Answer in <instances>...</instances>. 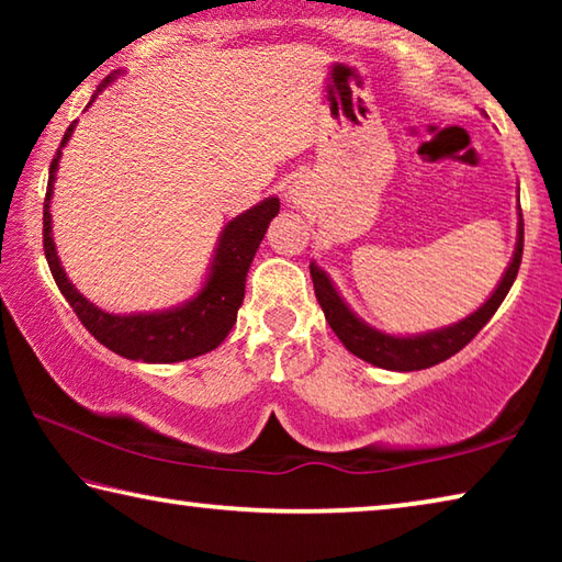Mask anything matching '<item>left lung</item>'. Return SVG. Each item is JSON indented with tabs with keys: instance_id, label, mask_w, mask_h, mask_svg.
I'll list each match as a JSON object with an SVG mask.
<instances>
[{
	"instance_id": "8db88e82",
	"label": "left lung",
	"mask_w": 562,
	"mask_h": 562,
	"mask_svg": "<svg viewBox=\"0 0 562 562\" xmlns=\"http://www.w3.org/2000/svg\"><path fill=\"white\" fill-rule=\"evenodd\" d=\"M518 217L520 221L516 252H513L508 270L503 272L498 288L493 290L491 297L465 319L449 327L424 331V335L394 337L386 335V331L369 327L367 322L359 319L355 312L347 307V302L339 297V292L327 278V272L319 270L315 262H310V274L312 282H315L317 302L322 312H325L331 331H335L341 339V345H345L351 355L369 361V364H374L379 369H392V372H418V369H429L434 364H439V361L453 357L456 351H461L483 327H486V322L496 315L501 302L506 300L510 284L516 282L522 258V215L518 213Z\"/></svg>"
}]
</instances>
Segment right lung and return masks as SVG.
<instances>
[{
  "label": "right lung",
  "instance_id": "add662e5",
  "mask_svg": "<svg viewBox=\"0 0 562 562\" xmlns=\"http://www.w3.org/2000/svg\"><path fill=\"white\" fill-rule=\"evenodd\" d=\"M116 79V74L106 76L93 99ZM87 106V109H89ZM76 123L66 128L61 146L49 166V186H46L44 198V255L49 262V270L59 284L66 302L71 304L76 317L97 337L103 347H109L116 355L136 361H148V364H170V361H183L201 357L205 351L221 347L237 319L245 297V278L250 270L255 252L262 243L268 225L274 215L280 213V198H265L250 211L233 217L223 227L217 237V247L211 262V272L203 290L178 307L164 312H136V315H111V312L99 310L97 304L89 302L83 294L74 288L71 280L66 278L59 255L52 237V193L56 170H59L61 148L71 138Z\"/></svg>",
  "mask_w": 562,
  "mask_h": 562
}]
</instances>
